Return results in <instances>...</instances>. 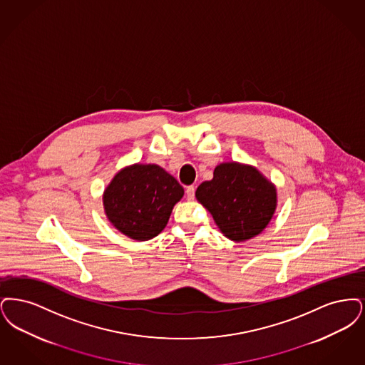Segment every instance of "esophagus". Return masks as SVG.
<instances>
[{"label": "esophagus", "instance_id": "1", "mask_svg": "<svg viewBox=\"0 0 365 365\" xmlns=\"http://www.w3.org/2000/svg\"><path fill=\"white\" fill-rule=\"evenodd\" d=\"M187 197H188V200H193V197H195V187L193 185H190V187H187Z\"/></svg>", "mask_w": 365, "mask_h": 365}]
</instances>
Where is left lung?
I'll return each instance as SVG.
<instances>
[{
    "label": "left lung",
    "mask_w": 365,
    "mask_h": 365,
    "mask_svg": "<svg viewBox=\"0 0 365 365\" xmlns=\"http://www.w3.org/2000/svg\"><path fill=\"white\" fill-rule=\"evenodd\" d=\"M196 199L223 235L236 242L262 233L277 208L274 184L254 166L238 162L218 165L212 180L197 187Z\"/></svg>",
    "instance_id": "1"
}]
</instances>
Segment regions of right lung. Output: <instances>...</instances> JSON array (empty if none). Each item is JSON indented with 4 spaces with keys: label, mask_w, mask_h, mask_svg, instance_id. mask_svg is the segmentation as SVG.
Segmentation results:
<instances>
[{
    "label": "right lung",
    "mask_w": 365,
    "mask_h": 365,
    "mask_svg": "<svg viewBox=\"0 0 365 365\" xmlns=\"http://www.w3.org/2000/svg\"><path fill=\"white\" fill-rule=\"evenodd\" d=\"M182 196L184 188L165 169L135 163L113 177L103 192V207L117 230L132 240L147 241L165 229Z\"/></svg>",
    "instance_id": "obj_1"
}]
</instances>
